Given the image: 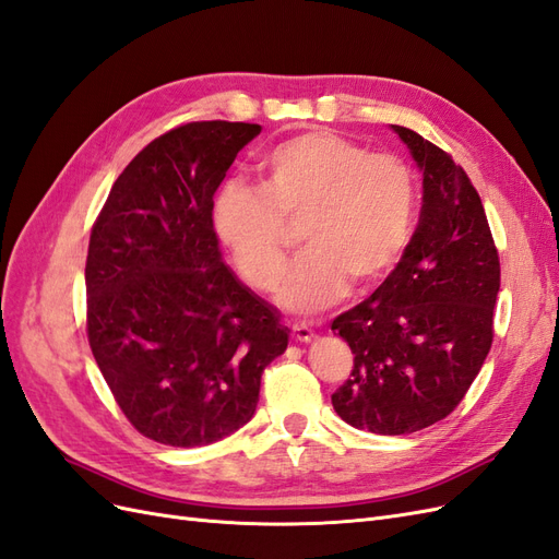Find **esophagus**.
<instances>
[{"label":"esophagus","instance_id":"esophagus-1","mask_svg":"<svg viewBox=\"0 0 559 559\" xmlns=\"http://www.w3.org/2000/svg\"><path fill=\"white\" fill-rule=\"evenodd\" d=\"M292 333L298 343H312L314 341V331L308 326V324H294L292 326Z\"/></svg>","mask_w":559,"mask_h":559}]
</instances>
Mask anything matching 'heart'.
<instances>
[{
    "mask_svg": "<svg viewBox=\"0 0 559 559\" xmlns=\"http://www.w3.org/2000/svg\"><path fill=\"white\" fill-rule=\"evenodd\" d=\"M261 189L226 181L214 195V230L240 275L273 292L286 267V224L300 222L306 247L280 286V306L317 312L349 282L370 289L392 273L411 242L417 186L392 154H366L331 130L275 144L259 165Z\"/></svg>",
    "mask_w": 559,
    "mask_h": 559,
    "instance_id": "b5f03b06",
    "label": "heart"
}]
</instances>
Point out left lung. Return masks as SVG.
<instances>
[{
    "instance_id": "obj_1",
    "label": "left lung",
    "mask_w": 559,
    "mask_h": 559,
    "mask_svg": "<svg viewBox=\"0 0 559 559\" xmlns=\"http://www.w3.org/2000/svg\"><path fill=\"white\" fill-rule=\"evenodd\" d=\"M421 173V210L401 261L333 319L349 380L331 403L354 429L403 436L448 417L492 347L499 253L478 191L443 148L392 126Z\"/></svg>"
}]
</instances>
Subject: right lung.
Here are the masks:
<instances>
[{
	"label": "right lung",
	"mask_w": 559,
	"mask_h": 559,
	"mask_svg": "<svg viewBox=\"0 0 559 559\" xmlns=\"http://www.w3.org/2000/svg\"><path fill=\"white\" fill-rule=\"evenodd\" d=\"M257 123H186L111 186L86 259L88 343L146 438L202 448L245 427L289 329L224 263L214 193Z\"/></svg>",
	"instance_id": "add662e5"
}]
</instances>
